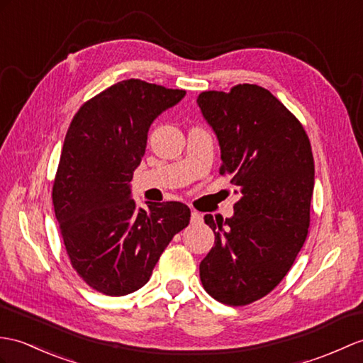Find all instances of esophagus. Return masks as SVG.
<instances>
[{
	"mask_svg": "<svg viewBox=\"0 0 363 363\" xmlns=\"http://www.w3.org/2000/svg\"><path fill=\"white\" fill-rule=\"evenodd\" d=\"M201 221H202L201 213H198V212H195V210H193V212H191V223L196 224V223H201Z\"/></svg>",
	"mask_w": 363,
	"mask_h": 363,
	"instance_id": "34e87169",
	"label": "esophagus"
}]
</instances>
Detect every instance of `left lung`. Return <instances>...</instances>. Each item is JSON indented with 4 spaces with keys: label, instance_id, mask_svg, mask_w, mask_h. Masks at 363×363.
<instances>
[{
    "label": "left lung",
    "instance_id": "obj_1",
    "mask_svg": "<svg viewBox=\"0 0 363 363\" xmlns=\"http://www.w3.org/2000/svg\"><path fill=\"white\" fill-rule=\"evenodd\" d=\"M196 102L220 143V173L240 193L233 216H204L215 246L199 277L215 300L249 305L283 280L308 237L313 151L297 117L258 85L206 91Z\"/></svg>",
    "mask_w": 363,
    "mask_h": 363
}]
</instances>
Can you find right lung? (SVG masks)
<instances>
[{"instance_id":"right-lung-1","label":"right lung","mask_w":363,"mask_h":363,"mask_svg":"<svg viewBox=\"0 0 363 363\" xmlns=\"http://www.w3.org/2000/svg\"><path fill=\"white\" fill-rule=\"evenodd\" d=\"M184 96L182 89L123 80L88 100L66 133L52 187L55 218L72 267L106 296L140 289L168 242L189 225L190 208L182 202L138 207L130 184L151 123Z\"/></svg>"}]
</instances>
